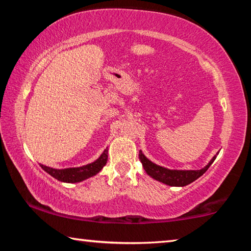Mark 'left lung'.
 I'll return each mask as SVG.
<instances>
[{"mask_svg": "<svg viewBox=\"0 0 251 251\" xmlns=\"http://www.w3.org/2000/svg\"><path fill=\"white\" fill-rule=\"evenodd\" d=\"M218 152L210 159L205 167L201 169H197V171H180V169H168L166 167L159 166L155 163H152L147 157L143 154L142 151H139V159L142 161V165L148 176L154 178L155 180L163 182L165 185L173 186V187H184L189 185L201 177V175L206 173V171L209 168L210 165L214 163V160L217 157Z\"/></svg>", "mask_w": 251, "mask_h": 251, "instance_id": "obj_1", "label": "left lung"}]
</instances>
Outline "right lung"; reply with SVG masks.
<instances>
[{
    "mask_svg": "<svg viewBox=\"0 0 251 251\" xmlns=\"http://www.w3.org/2000/svg\"><path fill=\"white\" fill-rule=\"evenodd\" d=\"M108 158V148L101 152V155L97 158L95 161L91 164L84 165L80 167H71V168H64V169H56L52 167H48L45 165L40 164V166L44 169V171L50 174V176L54 177L55 179L63 182H79L85 179H88L96 174H99L103 167L107 163Z\"/></svg>",
    "mask_w": 251,
    "mask_h": 251,
    "instance_id": "1",
    "label": "right lung"
}]
</instances>
